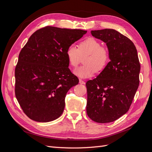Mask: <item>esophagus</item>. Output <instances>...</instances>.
<instances>
[{
  "label": "esophagus",
  "mask_w": 152,
  "mask_h": 152,
  "mask_svg": "<svg viewBox=\"0 0 152 152\" xmlns=\"http://www.w3.org/2000/svg\"><path fill=\"white\" fill-rule=\"evenodd\" d=\"M79 83H80V84H85V82H84V80H82L80 79V80H79Z\"/></svg>",
  "instance_id": "esophagus-1"
}]
</instances>
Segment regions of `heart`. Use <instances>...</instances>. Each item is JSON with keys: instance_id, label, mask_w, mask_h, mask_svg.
I'll list each match as a JSON object with an SVG mask.
<instances>
[{"instance_id": "heart-1", "label": "heart", "mask_w": 152, "mask_h": 152, "mask_svg": "<svg viewBox=\"0 0 152 152\" xmlns=\"http://www.w3.org/2000/svg\"><path fill=\"white\" fill-rule=\"evenodd\" d=\"M66 55L68 63L72 67H76L84 58V64L76 68L74 74L82 79L91 77L96 72L102 71L109 61V52L107 48L102 47L98 40L88 38L82 40L79 48L72 44L68 48Z\"/></svg>"}]
</instances>
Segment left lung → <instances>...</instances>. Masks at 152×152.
<instances>
[{
	"instance_id": "left-lung-1",
	"label": "left lung",
	"mask_w": 152,
	"mask_h": 152,
	"mask_svg": "<svg viewBox=\"0 0 152 152\" xmlns=\"http://www.w3.org/2000/svg\"><path fill=\"white\" fill-rule=\"evenodd\" d=\"M107 45L110 61L93 80L86 82L87 115L98 123L112 122L130 108L140 84V63L132 41L113 29L92 30Z\"/></svg>"
}]
</instances>
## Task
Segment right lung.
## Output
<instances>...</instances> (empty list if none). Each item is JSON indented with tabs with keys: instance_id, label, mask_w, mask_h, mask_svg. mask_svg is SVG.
Wrapping results in <instances>:
<instances>
[{
	"instance_id": "add662e5",
	"label": "right lung",
	"mask_w": 152,
	"mask_h": 152,
	"mask_svg": "<svg viewBox=\"0 0 152 152\" xmlns=\"http://www.w3.org/2000/svg\"><path fill=\"white\" fill-rule=\"evenodd\" d=\"M87 31L45 26L32 34L15 68V94L24 113L39 122L56 120L79 79L70 72L66 52Z\"/></svg>"
}]
</instances>
